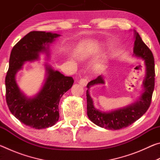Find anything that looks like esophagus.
Here are the masks:
<instances>
[{"mask_svg": "<svg viewBox=\"0 0 160 160\" xmlns=\"http://www.w3.org/2000/svg\"><path fill=\"white\" fill-rule=\"evenodd\" d=\"M79 84L82 87H85L87 85H88V80L85 78H82V79H80L79 80Z\"/></svg>", "mask_w": 160, "mask_h": 160, "instance_id": "1", "label": "esophagus"}]
</instances>
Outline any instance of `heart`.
<instances>
[{
    "mask_svg": "<svg viewBox=\"0 0 160 160\" xmlns=\"http://www.w3.org/2000/svg\"><path fill=\"white\" fill-rule=\"evenodd\" d=\"M101 44L98 42H84L80 44L75 51V56L79 59V60H84L89 57L92 53L101 47ZM99 68H97L95 71H99Z\"/></svg>",
    "mask_w": 160,
    "mask_h": 160,
    "instance_id": "heart-1",
    "label": "heart"
}]
</instances>
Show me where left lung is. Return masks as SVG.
<instances>
[{
	"label": "left lung",
	"instance_id": "obj_1",
	"mask_svg": "<svg viewBox=\"0 0 160 160\" xmlns=\"http://www.w3.org/2000/svg\"><path fill=\"white\" fill-rule=\"evenodd\" d=\"M133 55L145 61V77L142 82L143 92L136 101L125 107L112 111L102 112L94 105L93 99L90 94V88L96 85H104L103 75L90 81L87 88V110L88 118L92 122L101 128L109 130H119L131 125L147 112L150 107L152 96L155 88V61L150 48L142 42L138 32L134 30Z\"/></svg>",
	"mask_w": 160,
	"mask_h": 160
}]
</instances>
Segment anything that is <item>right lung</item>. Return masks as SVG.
Here are the masks:
<instances>
[{
  "instance_id": "1",
  "label": "right lung",
  "mask_w": 160,
  "mask_h": 160,
  "mask_svg": "<svg viewBox=\"0 0 160 160\" xmlns=\"http://www.w3.org/2000/svg\"><path fill=\"white\" fill-rule=\"evenodd\" d=\"M60 36L51 32H30L14 46L10 53L9 68L5 77L8 107L21 123L35 129L55 125L59 118V102L72 88L74 80L46 63L44 85L36 95L29 97L20 90L15 76L25 62L39 60L41 53L48 57L49 45Z\"/></svg>"
}]
</instances>
